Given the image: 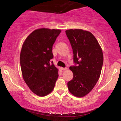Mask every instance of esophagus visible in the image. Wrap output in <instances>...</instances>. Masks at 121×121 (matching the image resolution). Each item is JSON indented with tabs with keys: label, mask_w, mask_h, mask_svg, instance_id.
I'll return each mask as SVG.
<instances>
[{
	"label": "esophagus",
	"mask_w": 121,
	"mask_h": 121,
	"mask_svg": "<svg viewBox=\"0 0 121 121\" xmlns=\"http://www.w3.org/2000/svg\"><path fill=\"white\" fill-rule=\"evenodd\" d=\"M61 69L62 70H66V69H67V68H61Z\"/></svg>",
	"instance_id": "esophagus-1"
}]
</instances>
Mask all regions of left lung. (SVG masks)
I'll return each mask as SVG.
<instances>
[{
  "instance_id": "obj_1",
  "label": "left lung",
  "mask_w": 121,
  "mask_h": 121,
  "mask_svg": "<svg viewBox=\"0 0 121 121\" xmlns=\"http://www.w3.org/2000/svg\"><path fill=\"white\" fill-rule=\"evenodd\" d=\"M73 52L75 65L70 66L73 78L68 82L71 94L82 97L89 94L96 84L103 65L102 51L91 33L81 29L65 31Z\"/></svg>"
}]
</instances>
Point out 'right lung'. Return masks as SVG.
I'll use <instances>...</instances> for the list:
<instances>
[{
    "mask_svg": "<svg viewBox=\"0 0 121 121\" xmlns=\"http://www.w3.org/2000/svg\"><path fill=\"white\" fill-rule=\"evenodd\" d=\"M60 30L39 29L25 41L20 61L23 79L32 91L39 96L53 90L58 77V69L51 62L52 47Z\"/></svg>",
    "mask_w": 121,
    "mask_h": 121,
    "instance_id": "add662e5",
    "label": "right lung"
}]
</instances>
